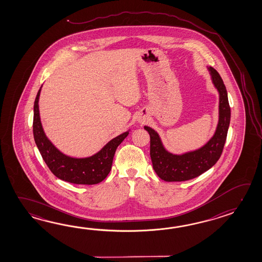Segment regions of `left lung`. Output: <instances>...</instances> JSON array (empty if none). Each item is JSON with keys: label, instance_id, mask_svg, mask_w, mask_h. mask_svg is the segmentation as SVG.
Returning a JSON list of instances; mask_svg holds the SVG:
<instances>
[{"label": "left lung", "instance_id": "1", "mask_svg": "<svg viewBox=\"0 0 262 262\" xmlns=\"http://www.w3.org/2000/svg\"><path fill=\"white\" fill-rule=\"evenodd\" d=\"M212 84L219 93V119L211 139L200 149L173 155L167 151L156 130L144 126L150 135V156L152 167L159 178L166 182H184L195 178L215 165L222 155L230 123L228 93L217 71L208 67Z\"/></svg>", "mask_w": 262, "mask_h": 262}]
</instances>
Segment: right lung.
<instances>
[{"label": "right lung", "mask_w": 262, "mask_h": 262, "mask_svg": "<svg viewBox=\"0 0 262 262\" xmlns=\"http://www.w3.org/2000/svg\"><path fill=\"white\" fill-rule=\"evenodd\" d=\"M41 88L34 101L33 131L35 144L45 163L57 178L68 183L89 185L100 183L111 171L116 149L128 136L130 130L110 140L94 156L84 158L67 156L58 150L45 134L38 106Z\"/></svg>", "instance_id": "add662e5"}]
</instances>
